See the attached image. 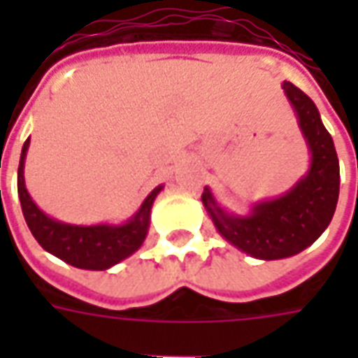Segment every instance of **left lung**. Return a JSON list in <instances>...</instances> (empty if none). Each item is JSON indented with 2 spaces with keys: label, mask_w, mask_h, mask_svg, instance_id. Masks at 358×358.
<instances>
[{
  "label": "left lung",
  "mask_w": 358,
  "mask_h": 358,
  "mask_svg": "<svg viewBox=\"0 0 358 358\" xmlns=\"http://www.w3.org/2000/svg\"><path fill=\"white\" fill-rule=\"evenodd\" d=\"M282 90L307 141L310 153L307 174L280 197L255 203L249 215L222 209L209 187L201 195L203 207L218 234L234 248L263 261L293 257L313 245L331 222L339 197L338 153L315 101L292 82H284Z\"/></svg>",
  "instance_id": "left-lung-1"
}]
</instances>
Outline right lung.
<instances>
[{"label":"right lung","instance_id":"right-lung-1","mask_svg":"<svg viewBox=\"0 0 358 358\" xmlns=\"http://www.w3.org/2000/svg\"><path fill=\"white\" fill-rule=\"evenodd\" d=\"M28 145H30V138L24 141L20 151L17 189H19L20 207L28 228L36 241L48 253L73 264L76 268L107 270L128 259L141 248L149 230L151 207L163 186H157L143 199L140 209L122 224H66L45 215L28 194L24 184V159H27Z\"/></svg>","mask_w":358,"mask_h":358}]
</instances>
